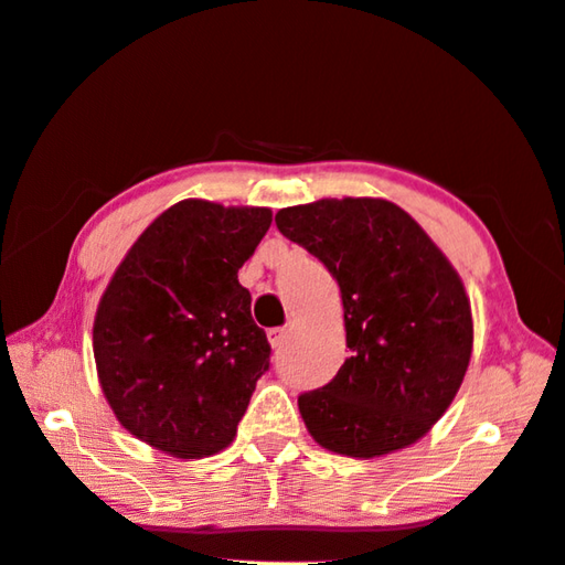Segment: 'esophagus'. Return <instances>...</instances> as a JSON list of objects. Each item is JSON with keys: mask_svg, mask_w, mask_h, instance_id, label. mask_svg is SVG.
<instances>
[{"mask_svg": "<svg viewBox=\"0 0 565 565\" xmlns=\"http://www.w3.org/2000/svg\"><path fill=\"white\" fill-rule=\"evenodd\" d=\"M268 344H271L274 349H281L286 342H289V329L284 327H276V329H268Z\"/></svg>", "mask_w": 565, "mask_h": 565, "instance_id": "esophagus-1", "label": "esophagus"}]
</instances>
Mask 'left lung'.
<instances>
[{"instance_id":"left-lung-1","label":"left lung","mask_w":565,"mask_h":565,"mask_svg":"<svg viewBox=\"0 0 565 565\" xmlns=\"http://www.w3.org/2000/svg\"><path fill=\"white\" fill-rule=\"evenodd\" d=\"M342 291L349 356L299 397L309 435L347 458H382L425 437L452 405L472 354L470 299L425 228L384 199H321L276 213Z\"/></svg>"}]
</instances>
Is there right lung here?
Returning a JSON list of instances; mask_svg holds the SVG:
<instances>
[{
	"label": "right lung",
	"mask_w": 565,
	"mask_h": 565,
	"mask_svg": "<svg viewBox=\"0 0 565 565\" xmlns=\"http://www.w3.org/2000/svg\"><path fill=\"white\" fill-rule=\"evenodd\" d=\"M271 209L185 199L142 231L115 268L93 354L118 423L178 460L234 443L271 347L238 284Z\"/></svg>",
	"instance_id": "right-lung-1"
}]
</instances>
